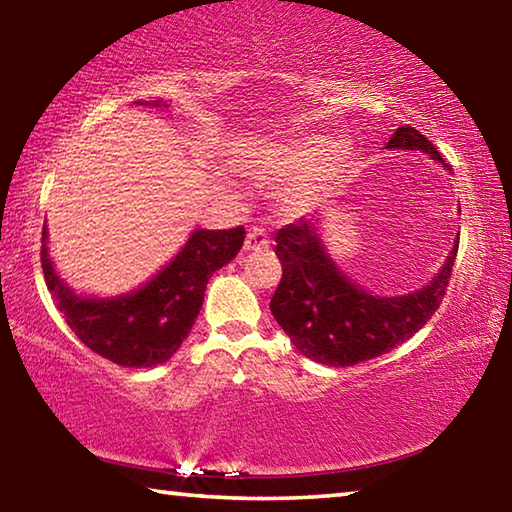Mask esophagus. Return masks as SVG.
I'll list each match as a JSON object with an SVG mask.
<instances>
[{"instance_id": "1", "label": "esophagus", "mask_w": 512, "mask_h": 512, "mask_svg": "<svg viewBox=\"0 0 512 512\" xmlns=\"http://www.w3.org/2000/svg\"><path fill=\"white\" fill-rule=\"evenodd\" d=\"M268 246V232L264 228H250L246 235V250H262Z\"/></svg>"}]
</instances>
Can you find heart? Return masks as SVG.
<instances>
[{
    "mask_svg": "<svg viewBox=\"0 0 512 512\" xmlns=\"http://www.w3.org/2000/svg\"><path fill=\"white\" fill-rule=\"evenodd\" d=\"M345 149L341 144L327 146L323 142H296L273 151L271 167L282 173H309L318 169L320 164H334L341 158Z\"/></svg>",
    "mask_w": 512,
    "mask_h": 512,
    "instance_id": "b5f03b06",
    "label": "heart"
}]
</instances>
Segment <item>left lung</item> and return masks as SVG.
<instances>
[{
  "label": "left lung",
  "instance_id": "8db88e82",
  "mask_svg": "<svg viewBox=\"0 0 512 512\" xmlns=\"http://www.w3.org/2000/svg\"><path fill=\"white\" fill-rule=\"evenodd\" d=\"M386 149L424 151L449 169L436 146L411 126L397 128ZM275 244L282 280L273 293L271 314L307 359L334 368L391 352L422 329L445 298L458 253L456 244L443 271L422 291L377 298L334 266L316 235L314 219L284 225Z\"/></svg>",
  "mask_w": 512,
  "mask_h": 512
}]
</instances>
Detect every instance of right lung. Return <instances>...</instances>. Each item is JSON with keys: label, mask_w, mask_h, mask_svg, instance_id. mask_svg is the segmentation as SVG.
I'll use <instances>...</instances> for the list:
<instances>
[{"label": "right lung", "mask_w": 512, "mask_h": 512, "mask_svg": "<svg viewBox=\"0 0 512 512\" xmlns=\"http://www.w3.org/2000/svg\"><path fill=\"white\" fill-rule=\"evenodd\" d=\"M160 106V103H158ZM42 273L67 325L99 357L124 368H153L187 339L203 307L207 280L244 246V225L232 230H196L178 257L140 291L115 300H85L58 280L45 248Z\"/></svg>", "instance_id": "obj_1"}]
</instances>
